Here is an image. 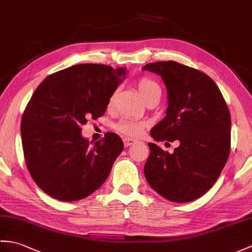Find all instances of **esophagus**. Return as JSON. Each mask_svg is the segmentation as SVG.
<instances>
[{
	"instance_id": "1",
	"label": "esophagus",
	"mask_w": 252,
	"mask_h": 252,
	"mask_svg": "<svg viewBox=\"0 0 252 252\" xmlns=\"http://www.w3.org/2000/svg\"><path fill=\"white\" fill-rule=\"evenodd\" d=\"M123 142H124V145H125L126 147H128V146H130V145H132V144L136 143V142H137V140L125 137L124 139H123Z\"/></svg>"
}]
</instances>
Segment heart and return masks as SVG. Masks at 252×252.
<instances>
[{"label":"heart","instance_id":"obj_1","mask_svg":"<svg viewBox=\"0 0 252 252\" xmlns=\"http://www.w3.org/2000/svg\"><path fill=\"white\" fill-rule=\"evenodd\" d=\"M137 88L139 90L140 95L142 96V98L144 99V101H146L152 96L160 94V88H159V85L155 81H153L152 79L147 77H141L138 80ZM114 98H115V93L111 96V98H110L109 106L113 105ZM146 126H147V123L144 121L124 118L116 123L114 128L116 131H119L122 134H125L127 137L138 138L144 132Z\"/></svg>","mask_w":252,"mask_h":252}]
</instances>
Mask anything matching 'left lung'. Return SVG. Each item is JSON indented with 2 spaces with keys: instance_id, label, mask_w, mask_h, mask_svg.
<instances>
[{
  "instance_id": "1",
  "label": "left lung",
  "mask_w": 252,
  "mask_h": 252,
  "mask_svg": "<svg viewBox=\"0 0 252 252\" xmlns=\"http://www.w3.org/2000/svg\"><path fill=\"white\" fill-rule=\"evenodd\" d=\"M143 70L160 76L167 88V116L151 130L155 141H180L173 154L147 143L144 175L156 192L184 203L216 183L231 149V115L213 79L174 61L149 63Z\"/></svg>"
}]
</instances>
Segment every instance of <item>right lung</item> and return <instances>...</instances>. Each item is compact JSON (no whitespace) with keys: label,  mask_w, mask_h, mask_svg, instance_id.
Returning <instances> with one entry per match:
<instances>
[{"label":"right lung","mask_w":252,"mask_h":252,"mask_svg":"<svg viewBox=\"0 0 252 252\" xmlns=\"http://www.w3.org/2000/svg\"><path fill=\"white\" fill-rule=\"evenodd\" d=\"M125 72L103 64L73 65L48 76L31 97L21 120L24 160L48 195L81 200L107 180L123 141L107 132L91 145L81 127L105 114Z\"/></svg>","instance_id":"1"}]
</instances>
